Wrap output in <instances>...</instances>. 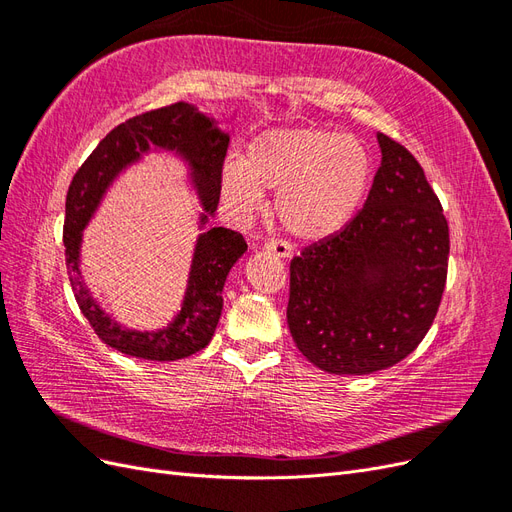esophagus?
Listing matches in <instances>:
<instances>
[{
  "instance_id": "esophagus-1",
  "label": "esophagus",
  "mask_w": 512,
  "mask_h": 512,
  "mask_svg": "<svg viewBox=\"0 0 512 512\" xmlns=\"http://www.w3.org/2000/svg\"><path fill=\"white\" fill-rule=\"evenodd\" d=\"M262 250L271 252V254L280 256V258H290L292 256V247L286 241H267L265 245H262Z\"/></svg>"
}]
</instances>
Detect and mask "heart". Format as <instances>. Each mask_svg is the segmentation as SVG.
<instances>
[{"label": "heart", "mask_w": 512, "mask_h": 512, "mask_svg": "<svg viewBox=\"0 0 512 512\" xmlns=\"http://www.w3.org/2000/svg\"><path fill=\"white\" fill-rule=\"evenodd\" d=\"M371 177L365 145L327 128H275L256 136L243 160L222 168L232 207L254 209L275 192V215L290 235L322 239L344 228L361 207Z\"/></svg>", "instance_id": "1"}]
</instances>
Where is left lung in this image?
<instances>
[{"label":"left lung","mask_w":512,"mask_h":512,"mask_svg":"<svg viewBox=\"0 0 512 512\" xmlns=\"http://www.w3.org/2000/svg\"><path fill=\"white\" fill-rule=\"evenodd\" d=\"M363 209L290 262L288 327L309 363L337 376L393 367L423 342L448 269V222L412 153L378 134Z\"/></svg>","instance_id":"left-lung-1"}]
</instances>
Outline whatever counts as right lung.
<instances>
[{"label":"right lung","mask_w":512,"mask_h":512,"mask_svg":"<svg viewBox=\"0 0 512 512\" xmlns=\"http://www.w3.org/2000/svg\"><path fill=\"white\" fill-rule=\"evenodd\" d=\"M228 143L230 134L220 130L213 117L200 113L194 104L177 102L119 123L76 170L66 196V265L76 303L106 346L136 359L179 361L211 342L222 316V290L228 271L247 250L239 232L215 226L201 233L182 309L166 328L156 332L121 328L90 297L80 273V243L82 230L105 190L123 169L140 161L149 150H173L189 164L191 180L204 205L199 223L207 226L220 203Z\"/></svg>","instance_id":"1"}]
</instances>
